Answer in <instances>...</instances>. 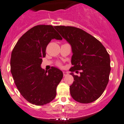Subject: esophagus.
I'll return each mask as SVG.
<instances>
[{"label":"esophagus","instance_id":"1","mask_svg":"<svg viewBox=\"0 0 124 124\" xmlns=\"http://www.w3.org/2000/svg\"><path fill=\"white\" fill-rule=\"evenodd\" d=\"M63 77H66V75H68V72H63Z\"/></svg>","mask_w":124,"mask_h":124}]
</instances>
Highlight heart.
<instances>
[{
  "label": "heart",
  "instance_id": "heart-1",
  "mask_svg": "<svg viewBox=\"0 0 124 124\" xmlns=\"http://www.w3.org/2000/svg\"><path fill=\"white\" fill-rule=\"evenodd\" d=\"M57 65L61 67V66H62V64H61V63H59V62H58V63H57Z\"/></svg>",
  "mask_w": 124,
  "mask_h": 124
}]
</instances>
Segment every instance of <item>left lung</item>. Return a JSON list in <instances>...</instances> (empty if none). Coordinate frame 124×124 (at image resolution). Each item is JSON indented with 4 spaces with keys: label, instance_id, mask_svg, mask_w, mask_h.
<instances>
[{
    "label": "left lung",
    "instance_id": "8db88e82",
    "mask_svg": "<svg viewBox=\"0 0 124 124\" xmlns=\"http://www.w3.org/2000/svg\"><path fill=\"white\" fill-rule=\"evenodd\" d=\"M55 29L72 47V56L70 69L78 73L70 86V93L75 101L89 103L101 96L109 82L110 56L97 39L85 31L70 26H56Z\"/></svg>",
    "mask_w": 124,
    "mask_h": 124
}]
</instances>
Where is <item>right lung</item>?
<instances>
[{
  "instance_id": "right-lung-1",
  "label": "right lung",
  "mask_w": 124,
  "mask_h": 124,
  "mask_svg": "<svg viewBox=\"0 0 124 124\" xmlns=\"http://www.w3.org/2000/svg\"><path fill=\"white\" fill-rule=\"evenodd\" d=\"M53 39H62L53 26L38 25L20 37L12 52L10 71L14 83L25 99L37 106L54 99L63 78V73L56 68L45 71L40 66L47 46Z\"/></svg>"
}]
</instances>
